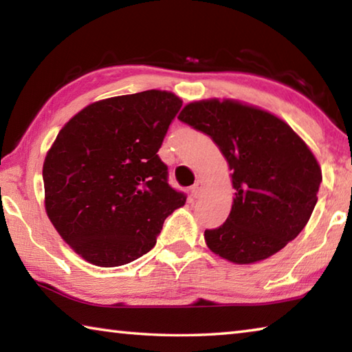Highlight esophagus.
<instances>
[{
	"label": "esophagus",
	"mask_w": 352,
	"mask_h": 352,
	"mask_svg": "<svg viewBox=\"0 0 352 352\" xmlns=\"http://www.w3.org/2000/svg\"><path fill=\"white\" fill-rule=\"evenodd\" d=\"M204 188H205V182L204 180H197V183L194 184L192 186V189H190V192H192V195L195 199H199L200 195H201V190H204Z\"/></svg>",
	"instance_id": "1"
}]
</instances>
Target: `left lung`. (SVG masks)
<instances>
[{"label": "left lung", "mask_w": 352, "mask_h": 352, "mask_svg": "<svg viewBox=\"0 0 352 352\" xmlns=\"http://www.w3.org/2000/svg\"><path fill=\"white\" fill-rule=\"evenodd\" d=\"M178 119L211 136L233 170L230 216L205 231L212 253L233 264H254L301 233L323 177L315 155L287 122L234 99L195 100Z\"/></svg>", "instance_id": "obj_1"}]
</instances>
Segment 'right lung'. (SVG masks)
<instances>
[{"mask_svg": "<svg viewBox=\"0 0 352 352\" xmlns=\"http://www.w3.org/2000/svg\"><path fill=\"white\" fill-rule=\"evenodd\" d=\"M180 107L162 90L98 100L71 118L47 151L46 214L90 264L118 267L151 252L164 219L186 201L158 157Z\"/></svg>", "mask_w": 352, "mask_h": 352, "instance_id": "add662e5", "label": "right lung"}]
</instances>
